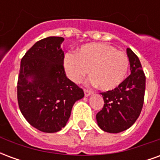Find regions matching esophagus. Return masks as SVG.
Returning <instances> with one entry per match:
<instances>
[{
  "label": "esophagus",
  "instance_id": "esophagus-1",
  "mask_svg": "<svg viewBox=\"0 0 160 160\" xmlns=\"http://www.w3.org/2000/svg\"><path fill=\"white\" fill-rule=\"evenodd\" d=\"M84 93H85V96H86V97H88V96H90L91 94H92V92L90 90L85 89V90H84Z\"/></svg>",
  "mask_w": 160,
  "mask_h": 160
}]
</instances>
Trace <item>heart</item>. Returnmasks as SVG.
<instances>
[{
    "label": "heart",
    "mask_w": 160,
    "mask_h": 160,
    "mask_svg": "<svg viewBox=\"0 0 160 160\" xmlns=\"http://www.w3.org/2000/svg\"><path fill=\"white\" fill-rule=\"evenodd\" d=\"M63 66L73 82H80L90 68L91 83L98 85L101 90L111 91L126 79L129 60L125 53L111 44L90 42L81 46L76 54H67Z\"/></svg>",
    "instance_id": "b5f03b06"
}]
</instances>
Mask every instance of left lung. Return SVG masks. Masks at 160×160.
<instances>
[{"label":"left lung","mask_w":160,"mask_h":160,"mask_svg":"<svg viewBox=\"0 0 160 160\" xmlns=\"http://www.w3.org/2000/svg\"><path fill=\"white\" fill-rule=\"evenodd\" d=\"M131 74L119 87L101 92L104 107L97 115L98 127L108 133H120L137 120L144 103L146 76L138 56L127 49Z\"/></svg>","instance_id":"1"}]
</instances>
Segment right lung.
I'll return each mask as SVG.
<instances>
[{
	"mask_svg": "<svg viewBox=\"0 0 160 160\" xmlns=\"http://www.w3.org/2000/svg\"><path fill=\"white\" fill-rule=\"evenodd\" d=\"M62 37L38 41L20 62L17 97L19 110L32 127L56 133L66 126L83 90L66 76Z\"/></svg>",
	"mask_w": 160,
	"mask_h": 160,
	"instance_id": "1",
	"label": "right lung"
}]
</instances>
